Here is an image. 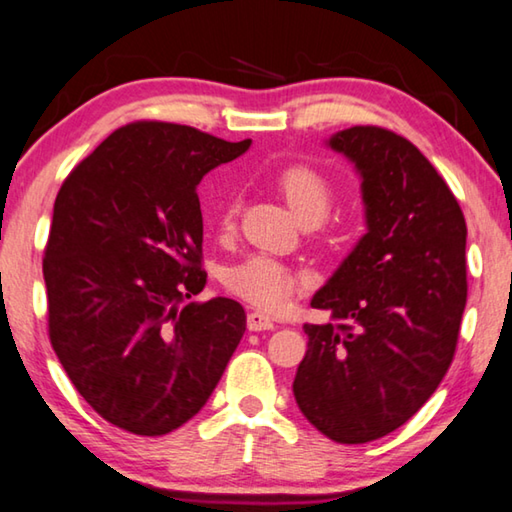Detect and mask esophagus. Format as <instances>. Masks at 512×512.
<instances>
[{"mask_svg":"<svg viewBox=\"0 0 512 512\" xmlns=\"http://www.w3.org/2000/svg\"><path fill=\"white\" fill-rule=\"evenodd\" d=\"M273 318L264 314V311H250L248 314V329L250 332H264V329H273Z\"/></svg>","mask_w":512,"mask_h":512,"instance_id":"34e87169","label":"esophagus"}]
</instances>
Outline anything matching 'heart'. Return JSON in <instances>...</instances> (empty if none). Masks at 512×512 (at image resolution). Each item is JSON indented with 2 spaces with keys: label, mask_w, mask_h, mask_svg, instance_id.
<instances>
[{
  "label": "heart",
  "mask_w": 512,
  "mask_h": 512,
  "mask_svg": "<svg viewBox=\"0 0 512 512\" xmlns=\"http://www.w3.org/2000/svg\"><path fill=\"white\" fill-rule=\"evenodd\" d=\"M273 183L300 223H320L332 207V183L311 164H287L275 173ZM235 223L237 203L230 201L221 216V230L232 232ZM223 282L235 296L262 309L282 307L302 287V277L293 268L268 255H250L244 262L230 266Z\"/></svg>",
  "instance_id": "obj_1"
}]
</instances>
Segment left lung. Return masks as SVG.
<instances>
[{
  "instance_id": "left-lung-1",
  "label": "left lung",
  "mask_w": 512,
  "mask_h": 512,
  "mask_svg": "<svg viewBox=\"0 0 512 512\" xmlns=\"http://www.w3.org/2000/svg\"><path fill=\"white\" fill-rule=\"evenodd\" d=\"M329 146L361 173L368 232L320 289L293 395L327 438L377 440L413 418L452 366L467 300V225L456 196L409 140L352 126Z\"/></svg>"
}]
</instances>
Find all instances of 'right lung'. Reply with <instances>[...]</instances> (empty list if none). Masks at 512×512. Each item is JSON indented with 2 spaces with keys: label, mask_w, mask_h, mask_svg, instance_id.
Masks as SVG:
<instances>
[{
  "label": "right lung",
  "mask_w": 512,
  "mask_h": 512,
  "mask_svg": "<svg viewBox=\"0 0 512 512\" xmlns=\"http://www.w3.org/2000/svg\"><path fill=\"white\" fill-rule=\"evenodd\" d=\"M248 146L133 121L60 187L42 259L49 341L83 400L119 429L183 427L246 332L237 300L183 302L207 282L196 187Z\"/></svg>",
  "instance_id": "1"
}]
</instances>
